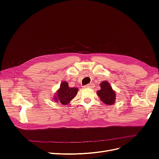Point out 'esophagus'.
I'll use <instances>...</instances> for the list:
<instances>
[{"label":"esophagus","instance_id":"obj_1","mask_svg":"<svg viewBox=\"0 0 159 159\" xmlns=\"http://www.w3.org/2000/svg\"><path fill=\"white\" fill-rule=\"evenodd\" d=\"M85 88H92L94 87V84H92V83H91V84H88L87 85H85Z\"/></svg>","mask_w":159,"mask_h":159}]
</instances>
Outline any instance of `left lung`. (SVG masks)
<instances>
[{"instance_id":"1","label":"left lung","mask_w":159,"mask_h":159,"mask_svg":"<svg viewBox=\"0 0 159 159\" xmlns=\"http://www.w3.org/2000/svg\"><path fill=\"white\" fill-rule=\"evenodd\" d=\"M101 89L98 91V95L103 103L107 105H113L115 101V92L108 83V81H102L100 84Z\"/></svg>"}]
</instances>
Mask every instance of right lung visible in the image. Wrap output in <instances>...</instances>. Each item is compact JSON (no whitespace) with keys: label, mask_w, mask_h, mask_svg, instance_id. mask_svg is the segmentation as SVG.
I'll return each mask as SVG.
<instances>
[{"label":"right lung","mask_w":159,"mask_h":159,"mask_svg":"<svg viewBox=\"0 0 159 159\" xmlns=\"http://www.w3.org/2000/svg\"><path fill=\"white\" fill-rule=\"evenodd\" d=\"M78 88H70L68 86V83L66 81H63L60 85L59 90L57 91L56 96H55V101L57 102L59 101L61 104L66 105L68 104L70 101L75 97L78 93Z\"/></svg>","instance_id":"right-lung-1"}]
</instances>
